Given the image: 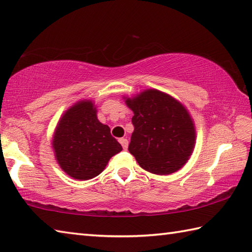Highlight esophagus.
Returning <instances> with one entry per match:
<instances>
[{
    "mask_svg": "<svg viewBox=\"0 0 252 252\" xmlns=\"http://www.w3.org/2000/svg\"><path fill=\"white\" fill-rule=\"evenodd\" d=\"M119 142H120V144L122 145L123 150H126V149H127V145H129V142H127L126 139H120Z\"/></svg>",
    "mask_w": 252,
    "mask_h": 252,
    "instance_id": "34e87169",
    "label": "esophagus"
}]
</instances>
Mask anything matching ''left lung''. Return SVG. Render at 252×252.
I'll return each instance as SVG.
<instances>
[{
	"label": "left lung",
	"mask_w": 252,
	"mask_h": 252,
	"mask_svg": "<svg viewBox=\"0 0 252 252\" xmlns=\"http://www.w3.org/2000/svg\"><path fill=\"white\" fill-rule=\"evenodd\" d=\"M134 112L129 152L139 165L156 175L181 168L193 151L195 130L186 108L156 90L126 99Z\"/></svg>",
	"instance_id": "8db88e82"
}]
</instances>
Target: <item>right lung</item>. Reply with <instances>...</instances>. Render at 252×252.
Segmentation results:
<instances>
[{"mask_svg":"<svg viewBox=\"0 0 252 252\" xmlns=\"http://www.w3.org/2000/svg\"><path fill=\"white\" fill-rule=\"evenodd\" d=\"M53 149L61 168L74 179L88 180L105 169L122 146L110 127L97 119L92 101H80L64 113L53 137Z\"/></svg>","mask_w":252,"mask_h":252,"instance_id":"right-lung-1","label":"right lung"}]
</instances>
